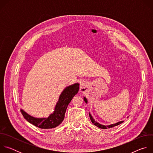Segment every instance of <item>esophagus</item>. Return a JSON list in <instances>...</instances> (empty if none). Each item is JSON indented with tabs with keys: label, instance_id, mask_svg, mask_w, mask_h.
Instances as JSON below:
<instances>
[{
	"label": "esophagus",
	"instance_id": "34e87169",
	"mask_svg": "<svg viewBox=\"0 0 153 153\" xmlns=\"http://www.w3.org/2000/svg\"><path fill=\"white\" fill-rule=\"evenodd\" d=\"M86 91V85L85 82H81L80 85V91L81 93H85Z\"/></svg>",
	"mask_w": 153,
	"mask_h": 153
}]
</instances>
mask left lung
<instances>
[{"mask_svg":"<svg viewBox=\"0 0 153 153\" xmlns=\"http://www.w3.org/2000/svg\"><path fill=\"white\" fill-rule=\"evenodd\" d=\"M83 100H84V101H85V102L86 103H88V100H87V99H86L85 97H83ZM89 116H90V120H91V122H92L94 125H96V126H97V127H99V128H101V129L111 128L114 127V126H117V125H120V124H121L122 123H123V120H122V121L118 122H117V123H116L111 124V125H102V124H100V123H98L97 122H96V121L94 119V118H93V117L92 116V115L91 114L90 112H89ZM128 117H127V118H128Z\"/></svg>","mask_w":153,"mask_h":153,"instance_id":"left-lung-1","label":"left lung"}]
</instances>
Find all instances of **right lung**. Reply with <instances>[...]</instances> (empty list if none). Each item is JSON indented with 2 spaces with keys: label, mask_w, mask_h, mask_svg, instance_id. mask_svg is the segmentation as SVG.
<instances>
[{
  "label": "right lung",
  "mask_w": 153,
  "mask_h": 153,
  "mask_svg": "<svg viewBox=\"0 0 153 153\" xmlns=\"http://www.w3.org/2000/svg\"><path fill=\"white\" fill-rule=\"evenodd\" d=\"M79 90V83H75L65 88L59 96L53 113L48 117L38 118L28 114L22 109L20 111L24 118L30 123L42 129H51L59 126L65 118L68 104Z\"/></svg>",
  "instance_id": "add662e5"
}]
</instances>
